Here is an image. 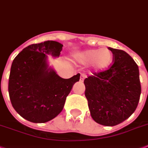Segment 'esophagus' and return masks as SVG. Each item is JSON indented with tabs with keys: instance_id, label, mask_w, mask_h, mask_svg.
<instances>
[{
	"instance_id": "34e87169",
	"label": "esophagus",
	"mask_w": 148,
	"mask_h": 148,
	"mask_svg": "<svg viewBox=\"0 0 148 148\" xmlns=\"http://www.w3.org/2000/svg\"><path fill=\"white\" fill-rule=\"evenodd\" d=\"M85 77H86V75L84 74H80V82H84Z\"/></svg>"
}]
</instances>
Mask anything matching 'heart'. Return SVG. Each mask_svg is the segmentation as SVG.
Listing matches in <instances>:
<instances>
[{
	"label": "heart",
	"instance_id": "b5f03b06",
	"mask_svg": "<svg viewBox=\"0 0 148 148\" xmlns=\"http://www.w3.org/2000/svg\"><path fill=\"white\" fill-rule=\"evenodd\" d=\"M75 59L78 63L84 65L91 64L95 71H102L111 64L113 55L107 48L87 49L77 54Z\"/></svg>",
	"mask_w": 148,
	"mask_h": 148
}]
</instances>
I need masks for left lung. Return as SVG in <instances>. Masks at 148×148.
I'll return each instance as SVG.
<instances>
[{"label":"left lung","mask_w":148,"mask_h":148,"mask_svg":"<svg viewBox=\"0 0 148 148\" xmlns=\"http://www.w3.org/2000/svg\"><path fill=\"white\" fill-rule=\"evenodd\" d=\"M108 49L113 54V64L85 79V96L95 122L114 126L135 111L141 87L138 66L132 58L122 50Z\"/></svg>","instance_id":"1"}]
</instances>
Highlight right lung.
<instances>
[{
	"mask_svg": "<svg viewBox=\"0 0 148 148\" xmlns=\"http://www.w3.org/2000/svg\"><path fill=\"white\" fill-rule=\"evenodd\" d=\"M62 47L55 41L32 44L13 61L8 84L10 99L16 112L29 122L45 123L56 117L80 80V74L62 78L49 66L48 55L58 58Z\"/></svg>",
	"mask_w": 148,
	"mask_h": 148,
	"instance_id": "right-lung-1",
	"label": "right lung"
}]
</instances>
